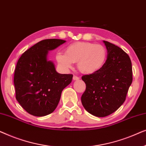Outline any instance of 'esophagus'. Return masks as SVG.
<instances>
[{"instance_id":"34e87169","label":"esophagus","mask_w":146,"mask_h":146,"mask_svg":"<svg viewBox=\"0 0 146 146\" xmlns=\"http://www.w3.org/2000/svg\"><path fill=\"white\" fill-rule=\"evenodd\" d=\"M79 79H80V78L78 77L77 76H73L74 80H78Z\"/></svg>"}]
</instances>
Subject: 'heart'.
Listing matches in <instances>:
<instances>
[{
  "instance_id": "heart-1",
  "label": "heart",
  "mask_w": 146,
  "mask_h": 146,
  "mask_svg": "<svg viewBox=\"0 0 146 146\" xmlns=\"http://www.w3.org/2000/svg\"><path fill=\"white\" fill-rule=\"evenodd\" d=\"M107 50L104 46L87 42H78L70 44L65 49V54L59 52L56 58L64 69H70L73 63L82 73L91 74L102 68L106 62Z\"/></svg>"
}]
</instances>
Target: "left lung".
I'll list each match as a JSON object with an SVG mask.
<instances>
[{"label": "left lung", "instance_id": "1", "mask_svg": "<svg viewBox=\"0 0 146 146\" xmlns=\"http://www.w3.org/2000/svg\"><path fill=\"white\" fill-rule=\"evenodd\" d=\"M103 42L108 51L105 64L96 72L82 77L86 86L82 104L97 117L109 115L123 104L133 79L129 56L113 44Z\"/></svg>", "mask_w": 146, "mask_h": 146}]
</instances>
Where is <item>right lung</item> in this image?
Returning <instances> with one entry per match:
<instances>
[{"label":"right lung","mask_w":146,"mask_h":146,"mask_svg":"<svg viewBox=\"0 0 146 146\" xmlns=\"http://www.w3.org/2000/svg\"><path fill=\"white\" fill-rule=\"evenodd\" d=\"M65 42L43 40L25 51L18 60L14 76L16 99L30 114L41 117L53 112L62 92L71 83L73 75L57 72L54 64L47 58L48 51Z\"/></svg>","instance_id":"right-lung-1"}]
</instances>
